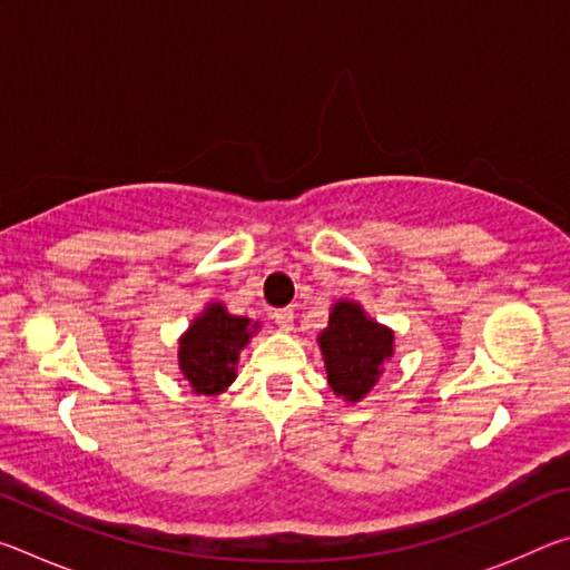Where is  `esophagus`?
Masks as SVG:
<instances>
[{
	"label": "esophagus",
	"instance_id": "1",
	"mask_svg": "<svg viewBox=\"0 0 570 570\" xmlns=\"http://www.w3.org/2000/svg\"><path fill=\"white\" fill-rule=\"evenodd\" d=\"M274 322L278 324V330L292 332L294 330V308H276Z\"/></svg>",
	"mask_w": 570,
	"mask_h": 570
}]
</instances>
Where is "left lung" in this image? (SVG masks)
<instances>
[{"label": "left lung", "mask_w": 570, "mask_h": 570, "mask_svg": "<svg viewBox=\"0 0 570 570\" xmlns=\"http://www.w3.org/2000/svg\"><path fill=\"white\" fill-rule=\"evenodd\" d=\"M326 382L344 402L356 404L380 382L384 364L394 354V332L364 312L354 298H340L330 312V324L316 336Z\"/></svg>", "instance_id": "1"}]
</instances>
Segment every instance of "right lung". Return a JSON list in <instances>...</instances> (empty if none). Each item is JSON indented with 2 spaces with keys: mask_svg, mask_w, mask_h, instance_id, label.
I'll list each match as a JSON object with an SVG mask.
<instances>
[{
  "mask_svg": "<svg viewBox=\"0 0 570 570\" xmlns=\"http://www.w3.org/2000/svg\"><path fill=\"white\" fill-rule=\"evenodd\" d=\"M262 324L228 314L220 302H208L178 340V370L196 394H220L236 380L238 354Z\"/></svg>",
  "mask_w": 570,
  "mask_h": 570,
  "instance_id": "right-lung-1",
  "label": "right lung"
}]
</instances>
